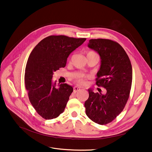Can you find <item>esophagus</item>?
<instances>
[{"instance_id": "1", "label": "esophagus", "mask_w": 152, "mask_h": 152, "mask_svg": "<svg viewBox=\"0 0 152 152\" xmlns=\"http://www.w3.org/2000/svg\"><path fill=\"white\" fill-rule=\"evenodd\" d=\"M73 89H74V92H75V93H76L77 92H78V91H79L81 90V88H80V87H79L75 86V87H74Z\"/></svg>"}]
</instances>
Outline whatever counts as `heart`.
Listing matches in <instances>:
<instances>
[{
  "instance_id": "1",
  "label": "heart",
  "mask_w": 152,
  "mask_h": 152,
  "mask_svg": "<svg viewBox=\"0 0 152 152\" xmlns=\"http://www.w3.org/2000/svg\"><path fill=\"white\" fill-rule=\"evenodd\" d=\"M89 53H94V52H89L87 53V54ZM86 78L87 77L85 76H83V75L79 76L76 77V82L79 84H84L85 83V80Z\"/></svg>"
}]
</instances>
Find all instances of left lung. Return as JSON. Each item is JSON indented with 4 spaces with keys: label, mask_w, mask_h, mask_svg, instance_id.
Masks as SVG:
<instances>
[{
    "label": "left lung",
    "mask_w": 152,
    "mask_h": 152,
    "mask_svg": "<svg viewBox=\"0 0 152 152\" xmlns=\"http://www.w3.org/2000/svg\"><path fill=\"white\" fill-rule=\"evenodd\" d=\"M88 47L100 55L101 65L96 84L105 88V94L89 89L84 103L86 113L91 120L103 125L111 123L123 110L129 97L132 80L128 55L118 42L110 39H90Z\"/></svg>",
    "instance_id": "left-lung-1"
}]
</instances>
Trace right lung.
<instances>
[{
	"label": "right lung",
	"instance_id": "1",
	"mask_svg": "<svg viewBox=\"0 0 152 152\" xmlns=\"http://www.w3.org/2000/svg\"><path fill=\"white\" fill-rule=\"evenodd\" d=\"M86 40L50 36L39 42L30 53L25 69V86L31 105L43 118L52 119L64 111L73 88L66 83L56 87V81L52 82L53 72L65 67L69 54Z\"/></svg>",
	"mask_w": 152,
	"mask_h": 152
}]
</instances>
